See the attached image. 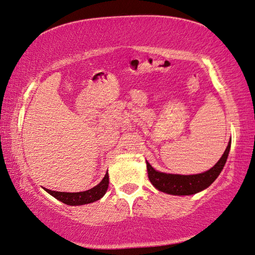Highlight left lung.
<instances>
[{
    "label": "left lung",
    "instance_id": "obj_1",
    "mask_svg": "<svg viewBox=\"0 0 255 255\" xmlns=\"http://www.w3.org/2000/svg\"><path fill=\"white\" fill-rule=\"evenodd\" d=\"M231 147V139L227 145L224 154L221 155L219 161L208 171L193 175H181L171 174V173L159 172L153 169L147 161L148 177L151 184L159 191L170 194L177 195V196H186V195H194L204 191L215 182L216 178L223 171L228 159L229 151Z\"/></svg>",
    "mask_w": 255,
    "mask_h": 255
}]
</instances>
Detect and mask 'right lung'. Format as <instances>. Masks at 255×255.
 I'll return each instance as SVG.
<instances>
[{
	"mask_svg": "<svg viewBox=\"0 0 255 255\" xmlns=\"http://www.w3.org/2000/svg\"><path fill=\"white\" fill-rule=\"evenodd\" d=\"M108 184H110V176H108V173L104 178L97 184L96 186L92 187L91 189L84 192H78V193H67V192H56V191H50L48 188H44L45 191L50 194L51 196L57 198L60 202L70 205V206H80V205H85L90 203H94L96 200L101 199L104 196L105 193L107 192Z\"/></svg>",
	"mask_w": 255,
	"mask_h": 255,
	"instance_id": "add662e5",
	"label": "right lung"
}]
</instances>
